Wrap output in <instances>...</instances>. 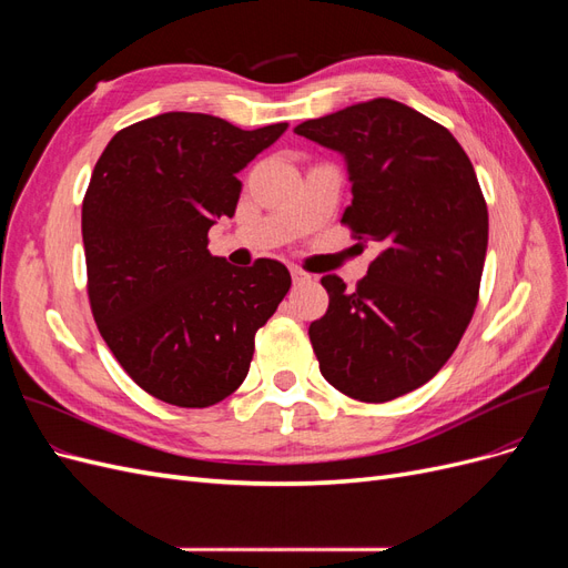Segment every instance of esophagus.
I'll use <instances>...</instances> for the list:
<instances>
[{
  "label": "esophagus",
  "instance_id": "esophagus-1",
  "mask_svg": "<svg viewBox=\"0 0 568 568\" xmlns=\"http://www.w3.org/2000/svg\"><path fill=\"white\" fill-rule=\"evenodd\" d=\"M291 280H294V284H303V282L311 280V274L303 272L301 267H291Z\"/></svg>",
  "mask_w": 568,
  "mask_h": 568
}]
</instances>
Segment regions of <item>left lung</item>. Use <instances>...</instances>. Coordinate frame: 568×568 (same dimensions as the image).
I'll list each match as a JSON object with an SVG mask.
<instances>
[{
	"label": "left lung",
	"mask_w": 568,
	"mask_h": 568,
	"mask_svg": "<svg viewBox=\"0 0 568 568\" xmlns=\"http://www.w3.org/2000/svg\"><path fill=\"white\" fill-rule=\"evenodd\" d=\"M294 132L341 153V222L382 248L355 291L322 277L329 307L307 329L320 372L348 398L393 400L436 376L471 322L488 248L474 165L443 125L386 97Z\"/></svg>",
	"instance_id": "1"
}]
</instances>
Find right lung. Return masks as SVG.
Listing matches in <instances>:
<instances>
[{
    "label": "right lung",
    "instance_id": "add662e5",
    "mask_svg": "<svg viewBox=\"0 0 568 568\" xmlns=\"http://www.w3.org/2000/svg\"><path fill=\"white\" fill-rule=\"evenodd\" d=\"M286 128L170 111L120 130L94 165L82 201L92 315L153 398L209 407L246 379L291 274L270 257L230 265L209 251V230L234 215L236 175Z\"/></svg>",
    "mask_w": 568,
    "mask_h": 568
}]
</instances>
